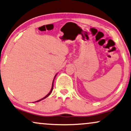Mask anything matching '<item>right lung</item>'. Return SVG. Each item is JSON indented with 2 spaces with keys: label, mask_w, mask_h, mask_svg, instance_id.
Instances as JSON below:
<instances>
[{
  "label": "right lung",
  "mask_w": 131,
  "mask_h": 131,
  "mask_svg": "<svg viewBox=\"0 0 131 131\" xmlns=\"http://www.w3.org/2000/svg\"><path fill=\"white\" fill-rule=\"evenodd\" d=\"M55 77H56V76H55ZM54 78H55V77H54ZM53 81H54V80H53ZM53 84H52V87H51V90H50V92L48 93V95H47L46 96H45V97H43V98H42L41 100H38V101H36V102H38V101H41V100H43V99H44V98H46L47 97V96H48V95H50V94L51 92H52V90H53Z\"/></svg>",
  "instance_id": "1"
}]
</instances>
